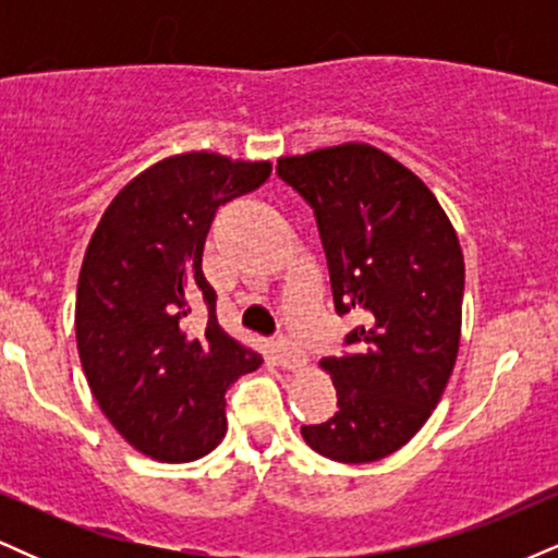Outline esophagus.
I'll return each mask as SVG.
<instances>
[{
	"mask_svg": "<svg viewBox=\"0 0 558 558\" xmlns=\"http://www.w3.org/2000/svg\"><path fill=\"white\" fill-rule=\"evenodd\" d=\"M278 362L283 369H291V373H296V369H304L306 367V354L299 349V345H293L291 341H278Z\"/></svg>",
	"mask_w": 558,
	"mask_h": 558,
	"instance_id": "obj_1",
	"label": "esophagus"
}]
</instances>
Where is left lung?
Returning a JSON list of instances; mask_svg holds the SVG:
<instances>
[{
  "label": "left lung",
  "instance_id": "8db88e82",
  "mask_svg": "<svg viewBox=\"0 0 558 558\" xmlns=\"http://www.w3.org/2000/svg\"><path fill=\"white\" fill-rule=\"evenodd\" d=\"M278 175L315 209L336 312L364 319L345 336L354 354L319 362L336 417L301 435L332 462H377L420 433L457 364L459 235L422 178L362 141L280 157Z\"/></svg>",
  "mask_w": 558,
  "mask_h": 558
}]
</instances>
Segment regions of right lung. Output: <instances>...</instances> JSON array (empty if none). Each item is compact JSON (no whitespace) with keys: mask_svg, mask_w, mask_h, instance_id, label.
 <instances>
[{"mask_svg":"<svg viewBox=\"0 0 558 558\" xmlns=\"http://www.w3.org/2000/svg\"><path fill=\"white\" fill-rule=\"evenodd\" d=\"M272 162L183 151L131 178L86 246L75 293V341L96 403L112 427L155 462H194L226 435V390L262 367L215 315L202 272L220 204L252 194ZM208 301L204 329L190 304Z\"/></svg>","mask_w":558,"mask_h":558,"instance_id":"right-lung-1","label":"right lung"}]
</instances>
